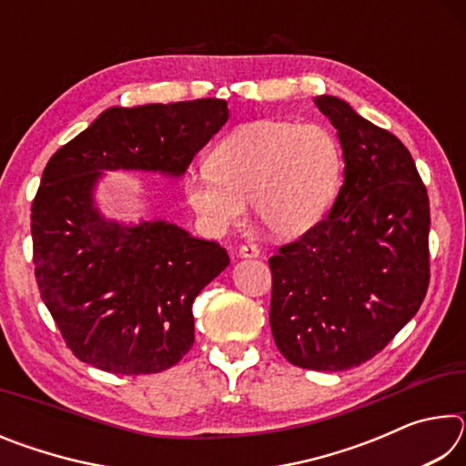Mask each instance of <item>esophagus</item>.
Returning <instances> with one entry per match:
<instances>
[{
	"instance_id": "obj_1",
	"label": "esophagus",
	"mask_w": 466,
	"mask_h": 466,
	"mask_svg": "<svg viewBox=\"0 0 466 466\" xmlns=\"http://www.w3.org/2000/svg\"><path fill=\"white\" fill-rule=\"evenodd\" d=\"M258 247L257 244H252V242H247V244H242V247L238 248V255L240 257H244V258H252V257H258Z\"/></svg>"
}]
</instances>
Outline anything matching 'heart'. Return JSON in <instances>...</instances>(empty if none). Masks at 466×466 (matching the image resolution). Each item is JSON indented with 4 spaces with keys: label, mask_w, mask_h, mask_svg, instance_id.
Instances as JSON below:
<instances>
[{
    "label": "heart",
    "mask_w": 466,
    "mask_h": 466,
    "mask_svg": "<svg viewBox=\"0 0 466 466\" xmlns=\"http://www.w3.org/2000/svg\"><path fill=\"white\" fill-rule=\"evenodd\" d=\"M341 177V146L325 125L257 121L228 133L208 167L188 172L185 193L209 232L240 224L250 199L267 230L294 238L325 216Z\"/></svg>",
    "instance_id": "1"
}]
</instances>
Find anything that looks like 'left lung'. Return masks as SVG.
Segmentation results:
<instances>
[{
    "label": "left lung",
    "mask_w": 466,
    "mask_h": 466,
    "mask_svg": "<svg viewBox=\"0 0 466 466\" xmlns=\"http://www.w3.org/2000/svg\"><path fill=\"white\" fill-rule=\"evenodd\" d=\"M343 147L330 214L269 258L275 345L294 366L339 372L372 360L430 286V199L409 149L347 102L319 96Z\"/></svg>",
    "instance_id": "1"
}]
</instances>
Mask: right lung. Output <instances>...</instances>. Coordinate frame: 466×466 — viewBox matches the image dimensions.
I'll return each instance as SVG.
<instances>
[{"mask_svg": "<svg viewBox=\"0 0 466 466\" xmlns=\"http://www.w3.org/2000/svg\"><path fill=\"white\" fill-rule=\"evenodd\" d=\"M226 121L219 98L115 106L46 162L30 208L35 278L77 360L154 374L193 347V299L230 263L226 248L175 224L108 222L92 188L102 170L183 175Z\"/></svg>", "mask_w": 466, "mask_h": 466, "instance_id": "1", "label": "right lung"}]
</instances>
